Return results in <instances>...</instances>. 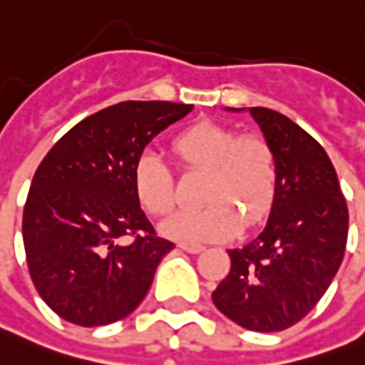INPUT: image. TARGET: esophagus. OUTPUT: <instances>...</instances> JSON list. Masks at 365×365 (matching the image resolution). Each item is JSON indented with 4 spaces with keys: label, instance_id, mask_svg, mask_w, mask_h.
Returning <instances> with one entry per match:
<instances>
[{
    "label": "esophagus",
    "instance_id": "esophagus-1",
    "mask_svg": "<svg viewBox=\"0 0 365 365\" xmlns=\"http://www.w3.org/2000/svg\"><path fill=\"white\" fill-rule=\"evenodd\" d=\"M178 247L185 250V252H189V254H199L203 250V245L199 244H178Z\"/></svg>",
    "mask_w": 365,
    "mask_h": 365
}]
</instances>
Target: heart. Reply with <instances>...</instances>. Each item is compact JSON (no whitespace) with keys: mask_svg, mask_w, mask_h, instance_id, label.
I'll return each mask as SVG.
<instances>
[{"mask_svg":"<svg viewBox=\"0 0 365 365\" xmlns=\"http://www.w3.org/2000/svg\"><path fill=\"white\" fill-rule=\"evenodd\" d=\"M170 150L185 170L207 175L201 189L207 205L166 219L162 230L168 237L185 244L219 242L268 217L278 190V156L268 138L201 121L175 135ZM133 185L148 213L173 211L175 176L158 156L144 154L138 160Z\"/></svg>","mask_w":365,"mask_h":365,"instance_id":"1","label":"heart"}]
</instances>
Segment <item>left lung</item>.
<instances>
[{"mask_svg":"<svg viewBox=\"0 0 365 365\" xmlns=\"http://www.w3.org/2000/svg\"><path fill=\"white\" fill-rule=\"evenodd\" d=\"M278 156V190L264 232L230 250L232 268L213 290L225 317L250 331L292 327L339 270L349 213L337 173L311 133L287 115L252 107Z\"/></svg>","mask_w":365,"mask_h":365,"instance_id":"8db88e82","label":"left lung"}]
</instances>
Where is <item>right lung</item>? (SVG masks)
<instances>
[{
  "mask_svg": "<svg viewBox=\"0 0 365 365\" xmlns=\"http://www.w3.org/2000/svg\"><path fill=\"white\" fill-rule=\"evenodd\" d=\"M190 109L170 101L107 107L71 128L40 162L21 235L36 290L64 321L109 325L144 301L175 244L142 211L133 173L148 142Z\"/></svg>",
  "mask_w": 365,
  "mask_h": 365,
  "instance_id": "1",
  "label": "right lung"
}]
</instances>
